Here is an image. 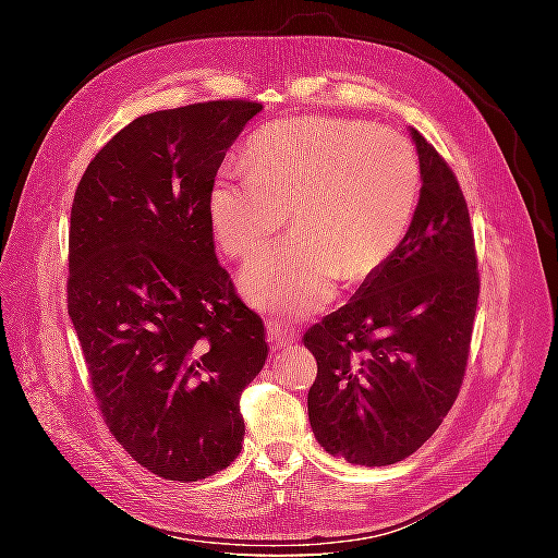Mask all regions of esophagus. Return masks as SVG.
Masks as SVG:
<instances>
[{
    "label": "esophagus",
    "mask_w": 558,
    "mask_h": 558,
    "mask_svg": "<svg viewBox=\"0 0 558 558\" xmlns=\"http://www.w3.org/2000/svg\"><path fill=\"white\" fill-rule=\"evenodd\" d=\"M267 340L275 351H283L298 342V332L283 324H267Z\"/></svg>",
    "instance_id": "esophagus-1"
}]
</instances>
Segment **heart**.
Wrapping results in <instances>:
<instances>
[{
	"mask_svg": "<svg viewBox=\"0 0 558 558\" xmlns=\"http://www.w3.org/2000/svg\"><path fill=\"white\" fill-rule=\"evenodd\" d=\"M248 165H226L209 195L223 251L248 260L293 211L295 234L253 260L242 291L253 305L305 316L324 310L337 279L377 275L408 238L421 162L402 134L361 121L295 118L260 130Z\"/></svg>",
	"mask_w": 558,
	"mask_h": 558,
	"instance_id": "heart-1",
	"label": "heart"
}]
</instances>
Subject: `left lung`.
I'll list each match as a JSON object with an SVG mask.
<instances>
[{"label":"left lung","mask_w":558,"mask_h":558,"mask_svg":"<svg viewBox=\"0 0 558 558\" xmlns=\"http://www.w3.org/2000/svg\"><path fill=\"white\" fill-rule=\"evenodd\" d=\"M421 195L408 238L344 307L305 332L318 373L310 424L353 465H391L442 424L463 384L480 272L459 181L410 128Z\"/></svg>","instance_id":"obj_1"}]
</instances>
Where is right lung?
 <instances>
[{
	"label": "right lung",
	"mask_w": 558,
	"mask_h": 558,
	"mask_svg": "<svg viewBox=\"0 0 558 558\" xmlns=\"http://www.w3.org/2000/svg\"><path fill=\"white\" fill-rule=\"evenodd\" d=\"M260 109L218 99L134 118L74 195L66 310L111 435L162 480L238 459L240 398L267 359L209 218L218 167Z\"/></svg>",
	"instance_id": "right-lung-1"
}]
</instances>
